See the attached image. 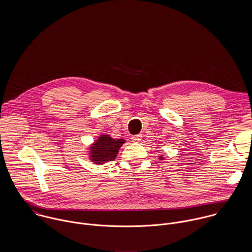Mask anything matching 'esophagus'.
Here are the masks:
<instances>
[{
  "instance_id": "obj_1",
  "label": "esophagus",
  "mask_w": 252,
  "mask_h": 252,
  "mask_svg": "<svg viewBox=\"0 0 252 252\" xmlns=\"http://www.w3.org/2000/svg\"><path fill=\"white\" fill-rule=\"evenodd\" d=\"M142 134H139V135H135V136H133L132 137V141L133 142H139V141H141V139H142Z\"/></svg>"
}]
</instances>
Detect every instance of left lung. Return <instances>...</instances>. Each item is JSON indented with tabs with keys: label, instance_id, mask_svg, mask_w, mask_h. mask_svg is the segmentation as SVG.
<instances>
[{
	"label": "left lung",
	"instance_id": "left-lung-1",
	"mask_svg": "<svg viewBox=\"0 0 252 252\" xmlns=\"http://www.w3.org/2000/svg\"><path fill=\"white\" fill-rule=\"evenodd\" d=\"M160 158H163V157H160Z\"/></svg>",
	"mask_w": 252,
	"mask_h": 252
}]
</instances>
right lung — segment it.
<instances>
[{"label":"right lung","mask_w":252,"mask_h":252,"mask_svg":"<svg viewBox=\"0 0 252 252\" xmlns=\"http://www.w3.org/2000/svg\"><path fill=\"white\" fill-rule=\"evenodd\" d=\"M125 140H114L108 135H102L90 147V159L95 164H104L115 159L119 148Z\"/></svg>","instance_id":"obj_1"}]
</instances>
